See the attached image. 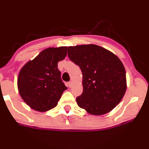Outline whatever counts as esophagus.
Segmentation results:
<instances>
[{"label": "esophagus", "mask_w": 149, "mask_h": 149, "mask_svg": "<svg viewBox=\"0 0 149 149\" xmlns=\"http://www.w3.org/2000/svg\"><path fill=\"white\" fill-rule=\"evenodd\" d=\"M68 85H69V88H71V87H72V85H73V82L72 81L69 82V83H68Z\"/></svg>", "instance_id": "esophagus-1"}]
</instances>
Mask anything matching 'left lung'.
<instances>
[{
    "instance_id": "obj_1",
    "label": "left lung",
    "mask_w": 149,
    "mask_h": 149,
    "mask_svg": "<svg viewBox=\"0 0 149 149\" xmlns=\"http://www.w3.org/2000/svg\"><path fill=\"white\" fill-rule=\"evenodd\" d=\"M68 56L83 73L78 107L92 115H103L120 103L126 91V73L119 58L96 45L68 47Z\"/></svg>"
}]
</instances>
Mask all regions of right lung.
Wrapping results in <instances>:
<instances>
[{
  "instance_id": "obj_1",
  "label": "right lung",
  "mask_w": 149,
  "mask_h": 149,
  "mask_svg": "<svg viewBox=\"0 0 149 149\" xmlns=\"http://www.w3.org/2000/svg\"><path fill=\"white\" fill-rule=\"evenodd\" d=\"M67 54V47H49L39 53L20 71L17 79L22 98L31 109L47 111L57 105L67 88L61 78L57 63Z\"/></svg>"
}]
</instances>
